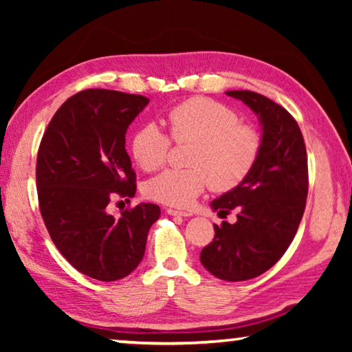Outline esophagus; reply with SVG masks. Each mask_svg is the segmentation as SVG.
Listing matches in <instances>:
<instances>
[{
  "instance_id": "34e87169",
  "label": "esophagus",
  "mask_w": 352,
  "mask_h": 352,
  "mask_svg": "<svg viewBox=\"0 0 352 352\" xmlns=\"http://www.w3.org/2000/svg\"><path fill=\"white\" fill-rule=\"evenodd\" d=\"M166 212H168L169 216H177V217H189V216H192V214H190V212L177 211V210H172V208H168V210H166Z\"/></svg>"
}]
</instances>
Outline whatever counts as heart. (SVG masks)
<instances>
[{"instance_id": "obj_1", "label": "heart", "mask_w": 352, "mask_h": 352, "mask_svg": "<svg viewBox=\"0 0 352 352\" xmlns=\"http://www.w3.org/2000/svg\"><path fill=\"white\" fill-rule=\"evenodd\" d=\"M175 142H192L188 169H168L146 184L148 199L175 208H189L210 186L230 190L245 180L261 153L258 130L239 122L230 107L210 98H190L177 104L166 116ZM170 140L155 124L136 130L130 141L133 160L142 170L162 168Z\"/></svg>"}]
</instances>
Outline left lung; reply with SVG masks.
<instances>
[{
    "instance_id": "left-lung-1",
    "label": "left lung",
    "mask_w": 352,
    "mask_h": 352,
    "mask_svg": "<svg viewBox=\"0 0 352 352\" xmlns=\"http://www.w3.org/2000/svg\"><path fill=\"white\" fill-rule=\"evenodd\" d=\"M258 116L262 146L254 168L239 186L211 201L219 214L237 211V222L214 225L212 242L200 253L205 269L223 281H247L281 259L294 241L307 197V155L290 113L254 91H226Z\"/></svg>"
}]
</instances>
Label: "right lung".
<instances>
[{"label":"right lung","mask_w":352,"mask_h":352,"mask_svg":"<svg viewBox=\"0 0 352 352\" xmlns=\"http://www.w3.org/2000/svg\"><path fill=\"white\" fill-rule=\"evenodd\" d=\"M147 104L140 94L83 90L56 111L40 142L35 177L47 233L76 270L98 281H118L138 267L162 214L153 204L119 217L105 210L115 194L136 192L126 132Z\"/></svg>","instance_id":"obj_1"}]
</instances>
